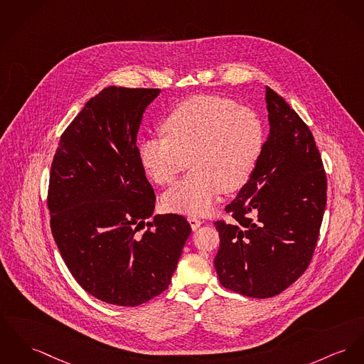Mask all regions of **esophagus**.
I'll return each mask as SVG.
<instances>
[{
	"instance_id": "obj_1",
	"label": "esophagus",
	"mask_w": 364,
	"mask_h": 364,
	"mask_svg": "<svg viewBox=\"0 0 364 364\" xmlns=\"http://www.w3.org/2000/svg\"><path fill=\"white\" fill-rule=\"evenodd\" d=\"M188 220H189V223H191V226H192L193 230H196V229L203 223L201 219H198L197 217H194V215H191V217L188 218Z\"/></svg>"
}]
</instances>
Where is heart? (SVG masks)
I'll return each mask as SVG.
<instances>
[{
    "mask_svg": "<svg viewBox=\"0 0 364 364\" xmlns=\"http://www.w3.org/2000/svg\"><path fill=\"white\" fill-rule=\"evenodd\" d=\"M160 131L164 138L139 144V163L157 185H171L191 163L193 171L163 197L167 210L183 214H207L220 191H240L264 146L257 113L218 95L179 102L163 119Z\"/></svg>",
    "mask_w": 364,
    "mask_h": 364,
    "instance_id": "heart-1",
    "label": "heart"
}]
</instances>
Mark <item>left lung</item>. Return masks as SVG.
<instances>
[{
  "instance_id": "1",
  "label": "left lung",
  "mask_w": 364,
  "mask_h": 364,
  "mask_svg": "<svg viewBox=\"0 0 364 364\" xmlns=\"http://www.w3.org/2000/svg\"><path fill=\"white\" fill-rule=\"evenodd\" d=\"M270 134L255 170L225 207L230 223L214 222L220 244L214 259L220 284L269 298L308 269L327 201V178L309 127L267 87Z\"/></svg>"
}]
</instances>
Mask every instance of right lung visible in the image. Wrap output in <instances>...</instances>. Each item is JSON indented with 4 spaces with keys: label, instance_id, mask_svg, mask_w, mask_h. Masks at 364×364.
<instances>
[{
    "label": "right lung",
    "instance_id": "right-lung-1",
    "mask_svg": "<svg viewBox=\"0 0 364 364\" xmlns=\"http://www.w3.org/2000/svg\"><path fill=\"white\" fill-rule=\"evenodd\" d=\"M157 88L107 87L65 129L49 173L50 230L77 283L97 299L138 306L167 290L192 228L156 215L136 136Z\"/></svg>",
    "mask_w": 364,
    "mask_h": 364
}]
</instances>
